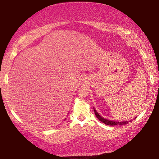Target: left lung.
<instances>
[{"label":"left lung","instance_id":"1","mask_svg":"<svg viewBox=\"0 0 159 159\" xmlns=\"http://www.w3.org/2000/svg\"><path fill=\"white\" fill-rule=\"evenodd\" d=\"M94 112H95V116H96L97 118L98 119V120H100L101 122L104 123L106 125H111V126L117 125H126V124H128V121H114L107 120V119H104V118H103V117H101V116H100V115L98 114V113L95 109H94Z\"/></svg>","mask_w":159,"mask_h":159}]
</instances>
